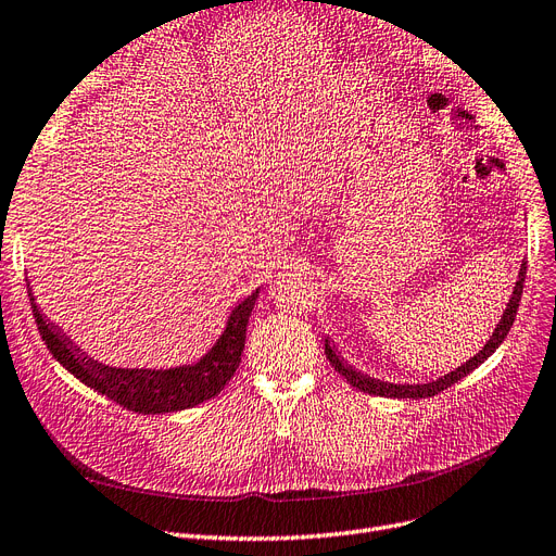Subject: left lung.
Listing matches in <instances>:
<instances>
[{"mask_svg": "<svg viewBox=\"0 0 556 556\" xmlns=\"http://www.w3.org/2000/svg\"><path fill=\"white\" fill-rule=\"evenodd\" d=\"M525 276H527V262H522V266H520V274H518V280H516V287H514V294H510V299L506 303V309H504V315H502L497 328L493 330L491 340H488L483 344V349L477 355H472L468 363H463L460 367H456L454 371H450L445 376H440V379H435V381H429V383H388V381L371 379V376H367V374L358 371L355 367L342 363V358H340L338 351H336V344H330L328 340H324L326 358H328V363L332 367H336L338 374L344 376V379L349 381V386H353L355 390H361V392L376 394V396H390V399H425V396H433V394H438L442 390H447L450 386L458 383L463 376H468L470 371H475L483 361L491 358V355L495 353V349L504 342L510 326H514V321H516V313H518L520 296H522Z\"/></svg>", "mask_w": 556, "mask_h": 556, "instance_id": "obj_1", "label": "left lung"}]
</instances>
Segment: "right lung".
<instances>
[{
    "instance_id": "obj_1",
    "label": "right lung",
    "mask_w": 556,
    "mask_h": 556,
    "mask_svg": "<svg viewBox=\"0 0 556 556\" xmlns=\"http://www.w3.org/2000/svg\"><path fill=\"white\" fill-rule=\"evenodd\" d=\"M27 294L42 342L48 344L50 353L75 379L127 410L141 415H164L193 408L226 388L241 363L249 317L253 313L260 290H255L249 299H243L232 309L224 332H220L214 346L201 361L168 369L109 367L88 358L86 353L73 346V342L63 336L61 328H56L48 317H42L29 285Z\"/></svg>"
}]
</instances>
